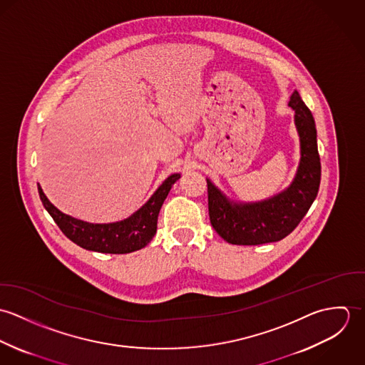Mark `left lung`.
<instances>
[{
  "instance_id": "obj_1",
  "label": "left lung",
  "mask_w": 365,
  "mask_h": 365,
  "mask_svg": "<svg viewBox=\"0 0 365 365\" xmlns=\"http://www.w3.org/2000/svg\"><path fill=\"white\" fill-rule=\"evenodd\" d=\"M288 105L295 110L301 158L297 174L285 190L262 201L240 202L230 200L207 178L210 223L227 243L256 246L282 240L299 225L317 195L320 158L314 119L297 90Z\"/></svg>"
}]
</instances>
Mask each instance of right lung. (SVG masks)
Returning <instances> with one entry per match:
<instances>
[{"label":"right lung","instance_id":"right-lung-1","mask_svg":"<svg viewBox=\"0 0 365 365\" xmlns=\"http://www.w3.org/2000/svg\"><path fill=\"white\" fill-rule=\"evenodd\" d=\"M180 177V173L167 177L142 208L133 212L129 217L112 223H90L66 215L48 200L39 184L38 191L43 207L51 213L53 220L77 246L98 253L126 255L140 250L150 243L156 235L158 212L171 187Z\"/></svg>","mask_w":365,"mask_h":365}]
</instances>
